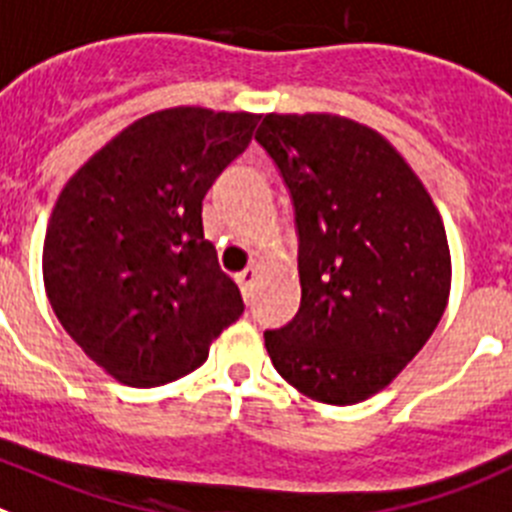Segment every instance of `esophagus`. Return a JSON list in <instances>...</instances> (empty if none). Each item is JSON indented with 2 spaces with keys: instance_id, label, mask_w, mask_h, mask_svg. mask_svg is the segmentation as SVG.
<instances>
[{
  "instance_id": "obj_1",
  "label": "esophagus",
  "mask_w": 512,
  "mask_h": 512,
  "mask_svg": "<svg viewBox=\"0 0 512 512\" xmlns=\"http://www.w3.org/2000/svg\"><path fill=\"white\" fill-rule=\"evenodd\" d=\"M237 283L239 288H242V296L250 301L252 298V290H255V283H257V270L255 267H247V270H242V273L237 275Z\"/></svg>"
}]
</instances>
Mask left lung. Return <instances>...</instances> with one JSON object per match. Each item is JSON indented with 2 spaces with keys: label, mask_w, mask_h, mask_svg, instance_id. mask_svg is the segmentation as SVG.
I'll use <instances>...</instances> for the list:
<instances>
[{
  "label": "left lung",
  "mask_w": 512,
  "mask_h": 512,
  "mask_svg": "<svg viewBox=\"0 0 512 512\" xmlns=\"http://www.w3.org/2000/svg\"><path fill=\"white\" fill-rule=\"evenodd\" d=\"M298 227L301 306L265 331L275 370L329 405L382 390L434 334L451 285L444 222L418 176L370 127L331 114H267Z\"/></svg>",
  "instance_id": "left-lung-1"
}]
</instances>
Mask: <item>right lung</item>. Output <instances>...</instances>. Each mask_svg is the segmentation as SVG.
Returning <instances> with one entry per match:
<instances>
[{
    "mask_svg": "<svg viewBox=\"0 0 512 512\" xmlns=\"http://www.w3.org/2000/svg\"><path fill=\"white\" fill-rule=\"evenodd\" d=\"M257 119L201 107L147 114L63 186L45 232V290L63 329L114 380L158 388L188 375L245 311L204 239L201 204Z\"/></svg>",
    "mask_w": 512,
    "mask_h": 512,
    "instance_id": "right-lung-1",
    "label": "right lung"
}]
</instances>
